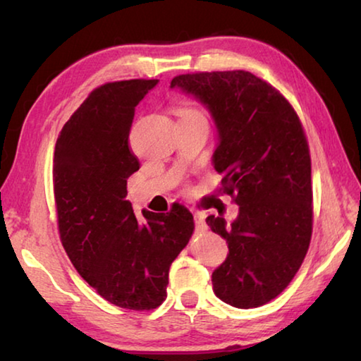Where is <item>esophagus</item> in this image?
Returning a JSON list of instances; mask_svg holds the SVG:
<instances>
[{"instance_id":"obj_1","label":"esophagus","mask_w":361,"mask_h":361,"mask_svg":"<svg viewBox=\"0 0 361 361\" xmlns=\"http://www.w3.org/2000/svg\"><path fill=\"white\" fill-rule=\"evenodd\" d=\"M194 223H195V228L199 231H204L207 226H205V216L202 212H194Z\"/></svg>"}]
</instances>
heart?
Returning <instances> with one entry per match:
<instances>
[{
  "label": "heart",
  "instance_id": "1",
  "mask_svg": "<svg viewBox=\"0 0 361 361\" xmlns=\"http://www.w3.org/2000/svg\"><path fill=\"white\" fill-rule=\"evenodd\" d=\"M178 114H180V118H189V116H202V118H204V114H202V111H200V109L191 108V106L180 108Z\"/></svg>",
  "mask_w": 361,
  "mask_h": 361
}]
</instances>
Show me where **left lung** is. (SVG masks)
Segmentation results:
<instances>
[{
	"label": "left lung",
	"mask_w": 361,
	"mask_h": 361,
	"mask_svg": "<svg viewBox=\"0 0 361 361\" xmlns=\"http://www.w3.org/2000/svg\"><path fill=\"white\" fill-rule=\"evenodd\" d=\"M170 87L194 95L218 129L213 166L219 191L239 205L231 224H207L229 255L212 274L215 295L252 309L272 301L301 267L312 237V183L307 138L295 108L253 73L202 71L175 76Z\"/></svg>",
	"instance_id": "8db88e82"
}]
</instances>
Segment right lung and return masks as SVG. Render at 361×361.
Returning <instances> with one entry per match:
<instances>
[{
    "instance_id": "1",
    "label": "right lung",
    "mask_w": 361,
    "mask_h": 361,
    "mask_svg": "<svg viewBox=\"0 0 361 361\" xmlns=\"http://www.w3.org/2000/svg\"><path fill=\"white\" fill-rule=\"evenodd\" d=\"M157 79H129L94 89L66 121L54 151L59 234L85 282L122 309L151 310L167 298L169 269L188 245L192 213L135 216L127 180L140 169L129 146L135 106Z\"/></svg>"
}]
</instances>
